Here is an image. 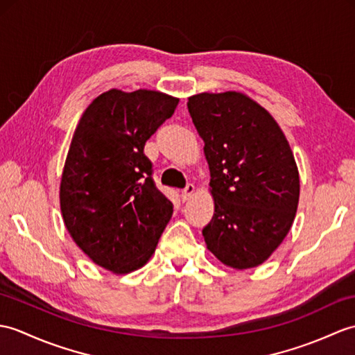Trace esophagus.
<instances>
[{"label": "esophagus", "mask_w": 355, "mask_h": 355, "mask_svg": "<svg viewBox=\"0 0 355 355\" xmlns=\"http://www.w3.org/2000/svg\"><path fill=\"white\" fill-rule=\"evenodd\" d=\"M195 193V186L193 184H187L184 189H183V192H181V200L183 201H189L192 198V195Z\"/></svg>", "instance_id": "obj_1"}]
</instances>
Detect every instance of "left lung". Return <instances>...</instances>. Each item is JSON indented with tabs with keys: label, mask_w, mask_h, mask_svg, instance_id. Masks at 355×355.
<instances>
[{
	"label": "left lung",
	"mask_w": 355,
	"mask_h": 355,
	"mask_svg": "<svg viewBox=\"0 0 355 355\" xmlns=\"http://www.w3.org/2000/svg\"><path fill=\"white\" fill-rule=\"evenodd\" d=\"M210 169L215 213L202 236L207 250L233 269L266 261L293 224L300 172L272 114L242 92L189 98Z\"/></svg>",
	"instance_id": "8db88e82"
}]
</instances>
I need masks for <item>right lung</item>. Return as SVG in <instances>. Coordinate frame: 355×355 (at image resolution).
<instances>
[{
	"label": "right lung",
	"mask_w": 355,
	"mask_h": 355,
	"mask_svg": "<svg viewBox=\"0 0 355 355\" xmlns=\"http://www.w3.org/2000/svg\"><path fill=\"white\" fill-rule=\"evenodd\" d=\"M178 101L157 90L110 89L73 131L60 181L63 222L78 248L113 274L146 265L174 211L144 148Z\"/></svg>",
	"instance_id": "right-lung-1"
}]
</instances>
